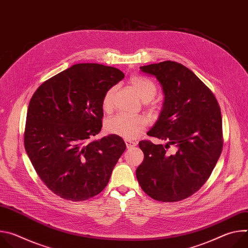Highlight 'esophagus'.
<instances>
[{
	"label": "esophagus",
	"instance_id": "esophagus-1",
	"mask_svg": "<svg viewBox=\"0 0 248 248\" xmlns=\"http://www.w3.org/2000/svg\"><path fill=\"white\" fill-rule=\"evenodd\" d=\"M125 145L128 149L134 147L137 145V142H135V141H131V140H125Z\"/></svg>",
	"mask_w": 248,
	"mask_h": 248
}]
</instances>
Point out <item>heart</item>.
<instances>
[{"label": "heart", "mask_w": 248, "mask_h": 248, "mask_svg": "<svg viewBox=\"0 0 248 248\" xmlns=\"http://www.w3.org/2000/svg\"><path fill=\"white\" fill-rule=\"evenodd\" d=\"M129 84L143 101L151 100L156 92L157 87L151 80L132 76L129 78ZM116 87H111L105 92L102 99V108L105 112H110L114 106ZM152 108H156V104H152ZM146 127V121L141 116H128L125 114H117L105 122V131L109 134L121 136L125 139H134Z\"/></svg>", "instance_id": "heart-1"}]
</instances>
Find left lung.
I'll return each instance as SVG.
<instances>
[{
  "label": "left lung",
  "mask_w": 248,
  "mask_h": 248,
  "mask_svg": "<svg viewBox=\"0 0 248 248\" xmlns=\"http://www.w3.org/2000/svg\"><path fill=\"white\" fill-rule=\"evenodd\" d=\"M140 69L156 77L165 95L163 110L147 134L168 143L140 141L144 160L136 178L151 198L181 201L202 187L222 153L220 106L213 92L180 62L165 61ZM170 146L171 153L167 151Z\"/></svg>",
  "instance_id": "1"
}]
</instances>
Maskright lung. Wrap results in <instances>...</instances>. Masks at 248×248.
<instances>
[{
    "label": "right lung",
    "instance_id": "right-lung-1",
    "mask_svg": "<svg viewBox=\"0 0 248 248\" xmlns=\"http://www.w3.org/2000/svg\"><path fill=\"white\" fill-rule=\"evenodd\" d=\"M124 78L113 66L77 63L34 92L24 147L39 178L58 196L84 201L108 185L126 145L114 134L93 137L102 127L105 92Z\"/></svg>",
    "mask_w": 248,
    "mask_h": 248
}]
</instances>
